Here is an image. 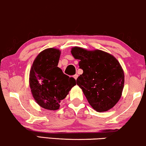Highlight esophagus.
<instances>
[{
    "label": "esophagus",
    "mask_w": 146,
    "mask_h": 146,
    "mask_svg": "<svg viewBox=\"0 0 146 146\" xmlns=\"http://www.w3.org/2000/svg\"><path fill=\"white\" fill-rule=\"evenodd\" d=\"M73 78H74L75 80H77V78H78V74H75V75H74V76H73Z\"/></svg>",
    "instance_id": "obj_1"
}]
</instances>
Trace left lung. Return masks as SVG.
<instances>
[{
	"label": "left lung",
	"mask_w": 146,
	"mask_h": 146,
	"mask_svg": "<svg viewBox=\"0 0 146 146\" xmlns=\"http://www.w3.org/2000/svg\"><path fill=\"white\" fill-rule=\"evenodd\" d=\"M83 73L76 84L96 111L111 109L120 100L123 90L124 74L120 62L113 56L96 50L88 51L79 47L71 49Z\"/></svg>",
	"instance_id": "1"
}]
</instances>
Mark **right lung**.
Segmentation results:
<instances>
[{
    "label": "right lung",
    "instance_id": "add662e5",
    "mask_svg": "<svg viewBox=\"0 0 146 146\" xmlns=\"http://www.w3.org/2000/svg\"><path fill=\"white\" fill-rule=\"evenodd\" d=\"M60 51L48 48L35 59L29 75V85L35 101L41 108L57 110L60 103L76 85L75 80L63 73L58 66Z\"/></svg>",
    "mask_w": 146,
    "mask_h": 146
}]
</instances>
